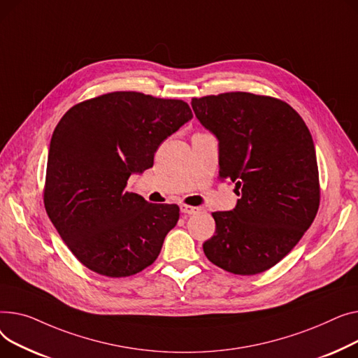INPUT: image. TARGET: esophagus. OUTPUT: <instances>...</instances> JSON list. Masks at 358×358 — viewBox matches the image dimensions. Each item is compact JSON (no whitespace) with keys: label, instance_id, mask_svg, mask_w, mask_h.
Returning <instances> with one entry per match:
<instances>
[{"label":"esophagus","instance_id":"1","mask_svg":"<svg viewBox=\"0 0 358 358\" xmlns=\"http://www.w3.org/2000/svg\"><path fill=\"white\" fill-rule=\"evenodd\" d=\"M180 211H182L183 214L191 215V214L198 213L199 208H198V206H192V205H185V203H182V205H180Z\"/></svg>","mask_w":358,"mask_h":358}]
</instances>
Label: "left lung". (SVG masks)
I'll return each instance as SVG.
<instances>
[{"mask_svg":"<svg viewBox=\"0 0 358 358\" xmlns=\"http://www.w3.org/2000/svg\"><path fill=\"white\" fill-rule=\"evenodd\" d=\"M196 118L218 138L220 178L236 183L233 211L213 213L203 253L234 275H257L298 244L320 208L312 136L278 98L225 92L192 98Z\"/></svg>","mask_w":358,"mask_h":358,"instance_id":"left-lung-1","label":"left lung"}]
</instances>
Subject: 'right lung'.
<instances>
[{"mask_svg": "<svg viewBox=\"0 0 358 358\" xmlns=\"http://www.w3.org/2000/svg\"><path fill=\"white\" fill-rule=\"evenodd\" d=\"M192 117L185 101L133 91L79 102L62 117L50 140L45 208L83 266L127 278L155 263L179 206L149 203L125 186Z\"/></svg>", "mask_w": 358, "mask_h": 358, "instance_id": "add662e5", "label": "right lung"}]
</instances>
